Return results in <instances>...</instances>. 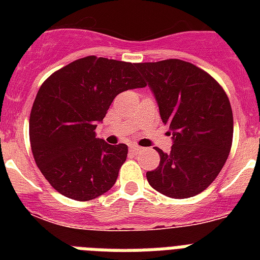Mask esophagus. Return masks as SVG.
<instances>
[{
	"instance_id": "obj_1",
	"label": "esophagus",
	"mask_w": 260,
	"mask_h": 260,
	"mask_svg": "<svg viewBox=\"0 0 260 260\" xmlns=\"http://www.w3.org/2000/svg\"><path fill=\"white\" fill-rule=\"evenodd\" d=\"M131 152H134V154H138L139 151H142V147H138V146H132L129 147Z\"/></svg>"
}]
</instances>
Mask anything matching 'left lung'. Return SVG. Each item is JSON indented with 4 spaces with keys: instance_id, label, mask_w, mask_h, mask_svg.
Returning a JSON list of instances; mask_svg holds the SVG:
<instances>
[{
    "instance_id": "1",
    "label": "left lung",
    "mask_w": 260,
    "mask_h": 260,
    "mask_svg": "<svg viewBox=\"0 0 260 260\" xmlns=\"http://www.w3.org/2000/svg\"><path fill=\"white\" fill-rule=\"evenodd\" d=\"M136 67L174 139L170 154L156 148L160 162L154 171H147V181L167 197L200 194L220 174L232 147L234 114L228 95L212 75L181 59Z\"/></svg>"
}]
</instances>
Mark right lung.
<instances>
[{
  "mask_svg": "<svg viewBox=\"0 0 260 260\" xmlns=\"http://www.w3.org/2000/svg\"><path fill=\"white\" fill-rule=\"evenodd\" d=\"M136 64L90 55L55 71L39 89L29 117L32 154L64 197L90 201L117 179L128 147L97 139L95 128L117 94L147 85Z\"/></svg>",
  "mask_w": 260,
  "mask_h": 260,
  "instance_id": "1",
  "label": "right lung"
}]
</instances>
